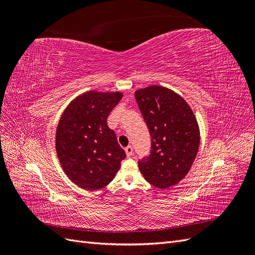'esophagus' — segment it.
<instances>
[{"label":"esophagus","mask_w":255,"mask_h":255,"mask_svg":"<svg viewBox=\"0 0 255 255\" xmlns=\"http://www.w3.org/2000/svg\"><path fill=\"white\" fill-rule=\"evenodd\" d=\"M125 151H126V153H127V156H128V157L132 156V154H133V148H132V146L128 145L127 148L125 149Z\"/></svg>","instance_id":"obj_1"}]
</instances>
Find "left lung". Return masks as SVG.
<instances>
[{"label":"left lung","mask_w":255,"mask_h":255,"mask_svg":"<svg viewBox=\"0 0 255 255\" xmlns=\"http://www.w3.org/2000/svg\"><path fill=\"white\" fill-rule=\"evenodd\" d=\"M151 136V152L138 161L146 182L159 189L177 184L189 172L200 144L194 112L176 92L158 85L135 91Z\"/></svg>","instance_id":"left-lung-1"}]
</instances>
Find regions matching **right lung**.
Wrapping results in <instances>:
<instances>
[{"label":"right lung","instance_id":"add662e5","mask_svg":"<svg viewBox=\"0 0 255 255\" xmlns=\"http://www.w3.org/2000/svg\"><path fill=\"white\" fill-rule=\"evenodd\" d=\"M123 95L87 91L67 106L59 119L55 148L65 173L79 187L97 190L118 172L126 152L117 141L107 117Z\"/></svg>","mask_w":255,"mask_h":255}]
</instances>
